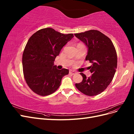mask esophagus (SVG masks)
<instances>
[{
    "label": "esophagus",
    "mask_w": 134,
    "mask_h": 134,
    "mask_svg": "<svg viewBox=\"0 0 134 134\" xmlns=\"http://www.w3.org/2000/svg\"><path fill=\"white\" fill-rule=\"evenodd\" d=\"M76 73H77V72L75 71H72V70H70L69 71V74H70L74 75V74H76Z\"/></svg>",
    "instance_id": "34e87169"
}]
</instances>
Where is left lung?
I'll list each match as a JSON object with an SVG mask.
<instances>
[{
  "label": "left lung",
  "instance_id": "left-lung-1",
  "mask_svg": "<svg viewBox=\"0 0 134 134\" xmlns=\"http://www.w3.org/2000/svg\"><path fill=\"white\" fill-rule=\"evenodd\" d=\"M87 46L86 60L90 61L89 67L92 76L87 78L82 72L83 80L75 87L89 96L103 92L111 83L117 69V57L115 47L110 38L99 31L92 30L74 34Z\"/></svg>",
  "mask_w": 134,
  "mask_h": 134
}]
</instances>
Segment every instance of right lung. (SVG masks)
Returning a JSON list of instances; mask_svg holds the SVG:
<instances>
[{
  "label": "right lung",
  "instance_id": "1",
  "mask_svg": "<svg viewBox=\"0 0 134 134\" xmlns=\"http://www.w3.org/2000/svg\"><path fill=\"white\" fill-rule=\"evenodd\" d=\"M73 37L72 34H63L53 28H45L35 32L28 40L22 56L23 71L28 86L34 93L46 96L59 88L69 70L58 69L54 62Z\"/></svg>",
  "mask_w": 134,
  "mask_h": 134
}]
</instances>
